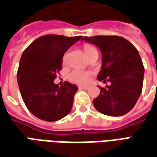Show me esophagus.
Returning <instances> with one entry per match:
<instances>
[{"mask_svg": "<svg viewBox=\"0 0 157 157\" xmlns=\"http://www.w3.org/2000/svg\"><path fill=\"white\" fill-rule=\"evenodd\" d=\"M80 89H84V90H87L88 89V87H86V86H80Z\"/></svg>", "mask_w": 157, "mask_h": 157, "instance_id": "34e87169", "label": "esophagus"}]
</instances>
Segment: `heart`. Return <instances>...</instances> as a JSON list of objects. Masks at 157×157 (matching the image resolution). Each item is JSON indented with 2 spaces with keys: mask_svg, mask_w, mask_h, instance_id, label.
I'll return each instance as SVG.
<instances>
[{
  "mask_svg": "<svg viewBox=\"0 0 157 157\" xmlns=\"http://www.w3.org/2000/svg\"><path fill=\"white\" fill-rule=\"evenodd\" d=\"M95 51H96V49L90 44H85L84 45V52L87 55L90 54L93 52H95ZM65 57H66L65 56H63V62L65 61ZM92 75L93 72H91V71H86V70H80V69H75V70H72L70 72L69 79L72 82L84 85V84H87L89 82Z\"/></svg>",
  "mask_w": 157,
  "mask_h": 157,
  "instance_id": "1",
  "label": "heart"
}]
</instances>
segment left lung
<instances>
[{
  "mask_svg": "<svg viewBox=\"0 0 157 157\" xmlns=\"http://www.w3.org/2000/svg\"><path fill=\"white\" fill-rule=\"evenodd\" d=\"M96 45L102 54L97 79L111 84L100 87V95L93 101L97 111L108 116H122L134 107L143 88L144 67L135 46L119 36L83 37L82 41Z\"/></svg>",
  "mask_w": 157,
  "mask_h": 157,
  "instance_id": "8db88e82",
  "label": "left lung"
}]
</instances>
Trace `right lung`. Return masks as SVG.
<instances>
[{
    "mask_svg": "<svg viewBox=\"0 0 157 157\" xmlns=\"http://www.w3.org/2000/svg\"><path fill=\"white\" fill-rule=\"evenodd\" d=\"M82 36L65 37L49 34L35 39L22 53L17 81L23 101L38 119L52 122L63 119L72 109L75 84L54 83L62 70L63 56Z\"/></svg>",
    "mask_w": 157,
    "mask_h": 157,
    "instance_id": "1",
    "label": "right lung"
}]
</instances>
